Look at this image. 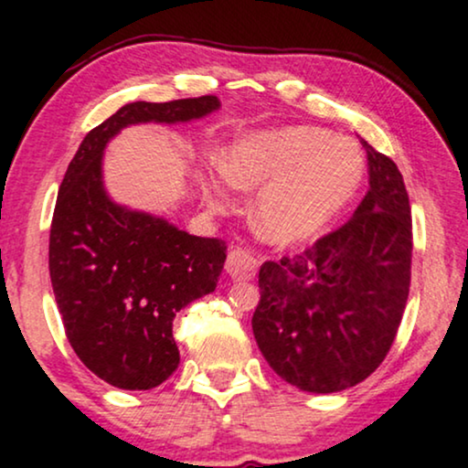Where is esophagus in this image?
Masks as SVG:
<instances>
[{
	"label": "esophagus",
	"mask_w": 468,
	"mask_h": 468,
	"mask_svg": "<svg viewBox=\"0 0 468 468\" xmlns=\"http://www.w3.org/2000/svg\"><path fill=\"white\" fill-rule=\"evenodd\" d=\"M224 270H227V273L233 280H252L254 273H257V259L246 248L235 246L227 254Z\"/></svg>",
	"instance_id": "obj_1"
}]
</instances>
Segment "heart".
<instances>
[{"mask_svg":"<svg viewBox=\"0 0 468 468\" xmlns=\"http://www.w3.org/2000/svg\"><path fill=\"white\" fill-rule=\"evenodd\" d=\"M220 176L238 190H259L250 218L261 238L292 246L313 239L348 203L364 177V155L351 139L325 128L261 130L235 141ZM211 207L227 205L216 182L205 184Z\"/></svg>","mask_w":468,"mask_h":468,"instance_id":"b5f03b06","label":"heart"}]
</instances>
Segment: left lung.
<instances>
[{
    "instance_id": "left-lung-1",
    "label": "left lung",
    "mask_w": 468,
    "mask_h": 468,
    "mask_svg": "<svg viewBox=\"0 0 468 468\" xmlns=\"http://www.w3.org/2000/svg\"><path fill=\"white\" fill-rule=\"evenodd\" d=\"M361 145L370 188L353 218L259 271L257 345L278 377L313 394L353 388L381 366L409 297L413 222L404 179L394 160Z\"/></svg>"
}]
</instances>
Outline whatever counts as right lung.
I'll return each mask as SVG.
<instances>
[{
    "label": "right lung",
    "instance_id": "add662e5",
    "mask_svg": "<svg viewBox=\"0 0 468 468\" xmlns=\"http://www.w3.org/2000/svg\"><path fill=\"white\" fill-rule=\"evenodd\" d=\"M218 109L216 96L130 102L87 133L59 186L48 239L55 302L74 353L113 388L152 389L176 372L173 319L216 289L227 244L111 201L104 147L133 123L192 122Z\"/></svg>",
    "mask_w": 468,
    "mask_h": 468
}]
</instances>
